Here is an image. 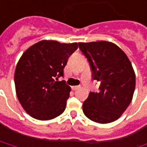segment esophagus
I'll use <instances>...</instances> for the list:
<instances>
[{"mask_svg":"<svg viewBox=\"0 0 147 147\" xmlns=\"http://www.w3.org/2000/svg\"><path fill=\"white\" fill-rule=\"evenodd\" d=\"M80 88V86H72V87H71L72 90H77V89H79Z\"/></svg>","mask_w":147,"mask_h":147,"instance_id":"1","label":"esophagus"}]
</instances>
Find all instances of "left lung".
Here are the masks:
<instances>
[{"instance_id": "8db88e82", "label": "left lung", "mask_w": 147, "mask_h": 147, "mask_svg": "<svg viewBox=\"0 0 147 147\" xmlns=\"http://www.w3.org/2000/svg\"><path fill=\"white\" fill-rule=\"evenodd\" d=\"M89 61L92 78L100 82L99 91L90 92L83 103L84 114L99 124L119 119L134 96L136 76L124 51L109 41L79 43Z\"/></svg>"}]
</instances>
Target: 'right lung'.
I'll return each instance as SVG.
<instances>
[{"label": "right lung", "mask_w": 147, "mask_h": 147, "mask_svg": "<svg viewBox=\"0 0 147 147\" xmlns=\"http://www.w3.org/2000/svg\"><path fill=\"white\" fill-rule=\"evenodd\" d=\"M77 43L44 40L34 44L18 60L14 84L18 101L25 111L40 120H49L66 108L71 87L63 81V69Z\"/></svg>", "instance_id": "add662e5"}]
</instances>
